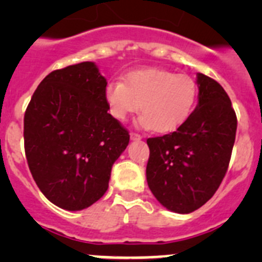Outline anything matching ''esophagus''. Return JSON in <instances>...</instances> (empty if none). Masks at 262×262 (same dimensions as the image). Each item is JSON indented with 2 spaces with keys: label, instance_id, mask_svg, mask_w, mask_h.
<instances>
[{
  "label": "esophagus",
  "instance_id": "esophagus-1",
  "mask_svg": "<svg viewBox=\"0 0 262 262\" xmlns=\"http://www.w3.org/2000/svg\"><path fill=\"white\" fill-rule=\"evenodd\" d=\"M141 138H142V137L139 136L138 133H134V132H132V133H130V139H132V141H139V139H141Z\"/></svg>",
  "mask_w": 262,
  "mask_h": 262
}]
</instances>
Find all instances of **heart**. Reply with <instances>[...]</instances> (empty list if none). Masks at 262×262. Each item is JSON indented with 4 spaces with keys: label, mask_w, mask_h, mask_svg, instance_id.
<instances>
[{
    "label": "heart",
    "mask_w": 262,
    "mask_h": 262,
    "mask_svg": "<svg viewBox=\"0 0 262 262\" xmlns=\"http://www.w3.org/2000/svg\"><path fill=\"white\" fill-rule=\"evenodd\" d=\"M198 83L187 75L160 68L129 72L121 81L105 89L109 113L124 121L138 110L139 125L156 133H170L189 119L196 104Z\"/></svg>",
    "instance_id": "heart-1"
}]
</instances>
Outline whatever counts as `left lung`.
<instances>
[{
    "label": "left lung",
    "mask_w": 262,
    "mask_h": 262,
    "mask_svg": "<svg viewBox=\"0 0 262 262\" xmlns=\"http://www.w3.org/2000/svg\"><path fill=\"white\" fill-rule=\"evenodd\" d=\"M199 102L175 132L148 138L147 182L168 210L191 213L215 194L226 176L237 116L223 87L198 73Z\"/></svg>",
    "instance_id": "8db88e82"
}]
</instances>
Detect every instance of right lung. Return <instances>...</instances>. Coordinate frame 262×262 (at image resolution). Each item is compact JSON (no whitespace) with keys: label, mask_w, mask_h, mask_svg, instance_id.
Listing matches in <instances>:
<instances>
[{"label":"right lung","mask_w":262,"mask_h":262,"mask_svg":"<svg viewBox=\"0 0 262 262\" xmlns=\"http://www.w3.org/2000/svg\"><path fill=\"white\" fill-rule=\"evenodd\" d=\"M106 84L94 62L68 66L50 72L26 107L29 168L47 199L62 209L96 203L129 143L128 130L107 113Z\"/></svg>","instance_id":"right-lung-1"}]
</instances>
